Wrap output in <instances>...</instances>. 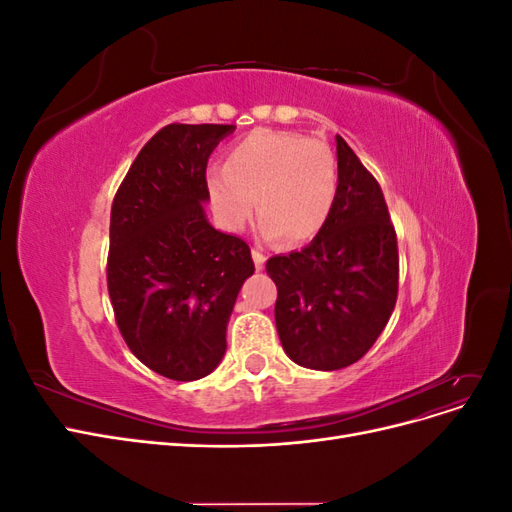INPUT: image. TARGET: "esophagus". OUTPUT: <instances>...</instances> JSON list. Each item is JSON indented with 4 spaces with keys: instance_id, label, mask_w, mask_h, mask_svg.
<instances>
[{
    "instance_id": "esophagus-1",
    "label": "esophagus",
    "mask_w": 512,
    "mask_h": 512,
    "mask_svg": "<svg viewBox=\"0 0 512 512\" xmlns=\"http://www.w3.org/2000/svg\"><path fill=\"white\" fill-rule=\"evenodd\" d=\"M252 258H254V265H256L258 271L265 269L267 256H265V252H262V247H252Z\"/></svg>"
}]
</instances>
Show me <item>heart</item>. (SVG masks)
<instances>
[{
  "instance_id": "obj_1",
  "label": "heart",
  "mask_w": 512,
  "mask_h": 512,
  "mask_svg": "<svg viewBox=\"0 0 512 512\" xmlns=\"http://www.w3.org/2000/svg\"><path fill=\"white\" fill-rule=\"evenodd\" d=\"M339 190L333 149L294 132L254 130L207 173V194L218 220L239 230L256 211L262 237L297 245L327 226Z\"/></svg>"
}]
</instances>
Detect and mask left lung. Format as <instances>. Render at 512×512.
<instances>
[{"instance_id":"obj_1","label":"left lung","mask_w":512,"mask_h":512,"mask_svg":"<svg viewBox=\"0 0 512 512\" xmlns=\"http://www.w3.org/2000/svg\"><path fill=\"white\" fill-rule=\"evenodd\" d=\"M331 218L301 252L273 256L275 327L290 359L335 371L356 363L389 322L399 288L397 235L374 175L342 136Z\"/></svg>"}]
</instances>
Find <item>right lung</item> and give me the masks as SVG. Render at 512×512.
Returning a JSON list of instances; mask_svg holds the SVG:
<instances>
[{"label":"right lung","mask_w":512,"mask_h":512,"mask_svg":"<svg viewBox=\"0 0 512 512\" xmlns=\"http://www.w3.org/2000/svg\"><path fill=\"white\" fill-rule=\"evenodd\" d=\"M235 126L170 123L149 138L111 209L106 282L117 327L156 374L205 378L226 352V327L254 273L250 245L205 215L207 162Z\"/></svg>","instance_id":"1"}]
</instances>
